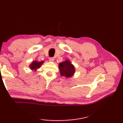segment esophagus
<instances>
[{
  "mask_svg": "<svg viewBox=\"0 0 123 123\" xmlns=\"http://www.w3.org/2000/svg\"><path fill=\"white\" fill-rule=\"evenodd\" d=\"M49 61L50 62H53V61H54V59L53 57H50V58H49Z\"/></svg>",
  "mask_w": 123,
  "mask_h": 123,
  "instance_id": "obj_1",
  "label": "esophagus"
}]
</instances>
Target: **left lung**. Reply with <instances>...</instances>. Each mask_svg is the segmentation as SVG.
Segmentation results:
<instances>
[{
	"label": "left lung",
	"mask_w": 123,
	"mask_h": 123,
	"mask_svg": "<svg viewBox=\"0 0 123 123\" xmlns=\"http://www.w3.org/2000/svg\"><path fill=\"white\" fill-rule=\"evenodd\" d=\"M59 68L61 75L66 78H71L75 72V67L69 60H66L60 63Z\"/></svg>",
	"instance_id": "1"
}]
</instances>
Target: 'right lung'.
<instances>
[{"mask_svg":"<svg viewBox=\"0 0 123 123\" xmlns=\"http://www.w3.org/2000/svg\"><path fill=\"white\" fill-rule=\"evenodd\" d=\"M44 62V61L38 62L36 61V60H35V61H32L31 63L30 64V65H29V68H30V69L31 70L36 71L37 69L40 68V67L42 65Z\"/></svg>","mask_w":123,"mask_h":123,"instance_id":"1","label":"right lung"}]
</instances>
